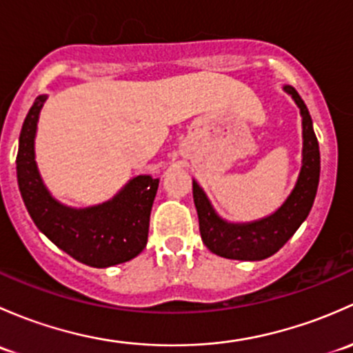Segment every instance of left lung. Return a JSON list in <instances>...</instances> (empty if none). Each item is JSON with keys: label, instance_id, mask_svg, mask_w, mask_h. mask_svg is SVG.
Masks as SVG:
<instances>
[{"label": "left lung", "instance_id": "obj_1", "mask_svg": "<svg viewBox=\"0 0 353 353\" xmlns=\"http://www.w3.org/2000/svg\"><path fill=\"white\" fill-rule=\"evenodd\" d=\"M303 115V168L292 194L272 216L250 224L224 223L194 181V202L199 214L202 241L216 255L231 260H263L277 253L304 223L314 202L319 183V146L312 130L311 115L303 98L292 86H285Z\"/></svg>", "mask_w": 353, "mask_h": 353}]
</instances>
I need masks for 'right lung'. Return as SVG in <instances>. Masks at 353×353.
<instances>
[{"label":"right lung","instance_id":"add662e5","mask_svg":"<svg viewBox=\"0 0 353 353\" xmlns=\"http://www.w3.org/2000/svg\"><path fill=\"white\" fill-rule=\"evenodd\" d=\"M46 97L35 98L25 117L17 154L21 199L35 226L74 260L105 268L139 255L148 243L151 207L159 180L132 178L112 201L88 209H69L54 201L35 165L34 137Z\"/></svg>","mask_w":353,"mask_h":353}]
</instances>
